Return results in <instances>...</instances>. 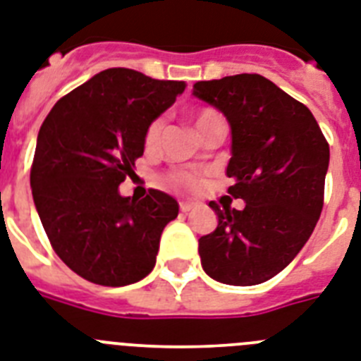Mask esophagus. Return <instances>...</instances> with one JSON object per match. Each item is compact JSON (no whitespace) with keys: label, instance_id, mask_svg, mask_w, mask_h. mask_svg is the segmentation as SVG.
I'll list each match as a JSON object with an SVG mask.
<instances>
[{"label":"esophagus","instance_id":"esophagus-1","mask_svg":"<svg viewBox=\"0 0 361 361\" xmlns=\"http://www.w3.org/2000/svg\"><path fill=\"white\" fill-rule=\"evenodd\" d=\"M195 202H189V200H181L180 202V209L183 213H189L190 209H195Z\"/></svg>","mask_w":361,"mask_h":361}]
</instances>
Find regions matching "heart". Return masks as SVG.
I'll return each mask as SVG.
<instances>
[{
    "mask_svg": "<svg viewBox=\"0 0 361 361\" xmlns=\"http://www.w3.org/2000/svg\"><path fill=\"white\" fill-rule=\"evenodd\" d=\"M220 115L214 110H202L195 115V128L198 132L205 123H209L211 119H216ZM163 132V119H154L152 123L148 124L147 132H145V148L147 150H154L159 143V137H161ZM169 181L176 187H183V189H195L198 185V178L190 172H174V174L169 176Z\"/></svg>",
    "mask_w": 361,
    "mask_h": 361,
    "instance_id": "obj_1",
    "label": "heart"
}]
</instances>
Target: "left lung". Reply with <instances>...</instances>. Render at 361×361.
<instances>
[{
    "instance_id": "1",
    "label": "left lung",
    "mask_w": 361,
    "mask_h": 361,
    "mask_svg": "<svg viewBox=\"0 0 361 361\" xmlns=\"http://www.w3.org/2000/svg\"><path fill=\"white\" fill-rule=\"evenodd\" d=\"M192 95L229 123L227 192L246 204H209L218 226L198 240L202 268L231 286L264 283L295 259L319 220L329 143L307 106L262 75L202 80Z\"/></svg>"
}]
</instances>
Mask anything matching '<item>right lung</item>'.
<instances>
[{"instance_id":"add662e5","label":"right lung","mask_w":361,"mask_h":361,"mask_svg":"<svg viewBox=\"0 0 361 361\" xmlns=\"http://www.w3.org/2000/svg\"><path fill=\"white\" fill-rule=\"evenodd\" d=\"M187 84L126 68L97 73L45 117L31 169L32 200L56 255L90 283L126 286L156 266L180 205L161 190L121 196L145 152V132Z\"/></svg>"}]
</instances>
